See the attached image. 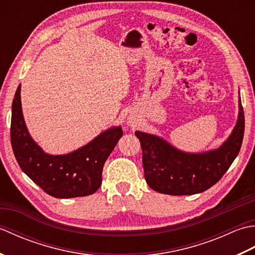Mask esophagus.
<instances>
[{"instance_id": "obj_1", "label": "esophagus", "mask_w": 255, "mask_h": 255, "mask_svg": "<svg viewBox=\"0 0 255 255\" xmlns=\"http://www.w3.org/2000/svg\"><path fill=\"white\" fill-rule=\"evenodd\" d=\"M128 125H129V126H131L132 128H134L137 126V122L132 118H128Z\"/></svg>"}]
</instances>
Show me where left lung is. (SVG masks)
<instances>
[{
	"mask_svg": "<svg viewBox=\"0 0 255 255\" xmlns=\"http://www.w3.org/2000/svg\"><path fill=\"white\" fill-rule=\"evenodd\" d=\"M245 133V114L239 92V113L234 130L217 149L186 152L156 134L137 130L142 149L144 178L162 194L193 195L205 192L228 171L239 153Z\"/></svg>",
	"mask_w": 255,
	"mask_h": 255,
	"instance_id": "8db88e82",
	"label": "left lung"
}]
</instances>
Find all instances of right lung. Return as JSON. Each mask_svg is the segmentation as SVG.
Instances as JSON below:
<instances>
[{"label":"right lung","instance_id":"1","mask_svg":"<svg viewBox=\"0 0 255 255\" xmlns=\"http://www.w3.org/2000/svg\"><path fill=\"white\" fill-rule=\"evenodd\" d=\"M122 137V126H114L72 152L47 153L27 129L21 111L20 85L16 90L10 119L14 155L25 174L52 197L72 198L95 193L102 184L105 161Z\"/></svg>","mask_w":255,"mask_h":255}]
</instances>
